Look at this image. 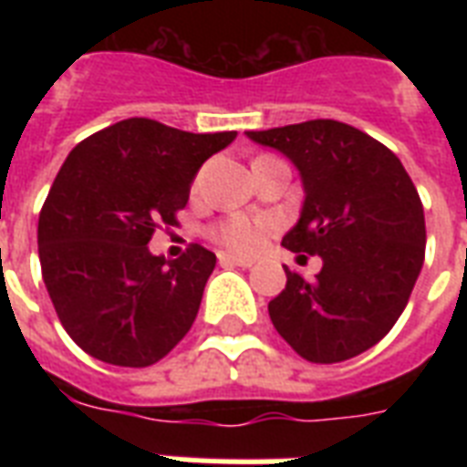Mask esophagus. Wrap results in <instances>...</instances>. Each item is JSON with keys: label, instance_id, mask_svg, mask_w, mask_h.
Here are the masks:
<instances>
[{"label": "esophagus", "instance_id": "obj_1", "mask_svg": "<svg viewBox=\"0 0 467 467\" xmlns=\"http://www.w3.org/2000/svg\"><path fill=\"white\" fill-rule=\"evenodd\" d=\"M218 259H220V264H223V266H242V269H249V266H252V264H254V259H249V256L220 254Z\"/></svg>", "mask_w": 467, "mask_h": 467}]
</instances>
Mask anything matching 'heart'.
<instances>
[{"mask_svg": "<svg viewBox=\"0 0 467 467\" xmlns=\"http://www.w3.org/2000/svg\"><path fill=\"white\" fill-rule=\"evenodd\" d=\"M271 223L266 218H247V215H233L218 227V240L237 252H256L266 242Z\"/></svg>", "mask_w": 467, "mask_h": 467, "instance_id": "b5f03b06", "label": "heart"}]
</instances>
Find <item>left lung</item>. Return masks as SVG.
<instances>
[{"mask_svg": "<svg viewBox=\"0 0 467 467\" xmlns=\"http://www.w3.org/2000/svg\"><path fill=\"white\" fill-rule=\"evenodd\" d=\"M247 138L298 169L306 201L284 247L322 259L312 281L284 266L288 281L269 303L271 322L312 363L363 354L398 322L424 264L427 227L412 179L385 145L339 120Z\"/></svg>", "mask_w": 467, "mask_h": 467, "instance_id": "left-lung-1", "label": "left lung"}]
</instances>
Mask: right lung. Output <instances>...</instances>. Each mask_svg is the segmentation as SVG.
<instances>
[{
    "label": "right lung",
    "instance_id": "obj_1",
    "mask_svg": "<svg viewBox=\"0 0 467 467\" xmlns=\"http://www.w3.org/2000/svg\"><path fill=\"white\" fill-rule=\"evenodd\" d=\"M234 138L128 119L69 152L40 211L38 256L55 312L87 354L145 368L186 337L215 254L191 244L167 262L148 242L174 225L198 169Z\"/></svg>",
    "mask_w": 467,
    "mask_h": 467
}]
</instances>
